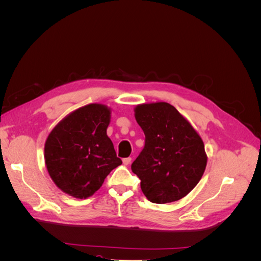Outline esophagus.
Wrapping results in <instances>:
<instances>
[{
  "instance_id": "1",
  "label": "esophagus",
  "mask_w": 261,
  "mask_h": 261,
  "mask_svg": "<svg viewBox=\"0 0 261 261\" xmlns=\"http://www.w3.org/2000/svg\"><path fill=\"white\" fill-rule=\"evenodd\" d=\"M132 161V158H125V159H123V164L124 165H128Z\"/></svg>"
}]
</instances>
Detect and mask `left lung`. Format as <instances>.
Here are the masks:
<instances>
[{"mask_svg":"<svg viewBox=\"0 0 261 261\" xmlns=\"http://www.w3.org/2000/svg\"><path fill=\"white\" fill-rule=\"evenodd\" d=\"M134 112L146 136L145 148L132 164L141 191L154 203L181 199L206 170L208 156L200 135L168 102L141 103Z\"/></svg>","mask_w":261,"mask_h":261,"instance_id":"left-lung-1","label":"left lung"}]
</instances>
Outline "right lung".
I'll return each instance as SVG.
<instances>
[{
	"instance_id": "1",
	"label": "right lung",
	"mask_w": 261,
	"mask_h": 261,
	"mask_svg": "<svg viewBox=\"0 0 261 261\" xmlns=\"http://www.w3.org/2000/svg\"><path fill=\"white\" fill-rule=\"evenodd\" d=\"M111 109L90 103L67 114L50 132L44 162L54 184L78 199L92 196L122 160L116 156L107 128Z\"/></svg>"
}]
</instances>
